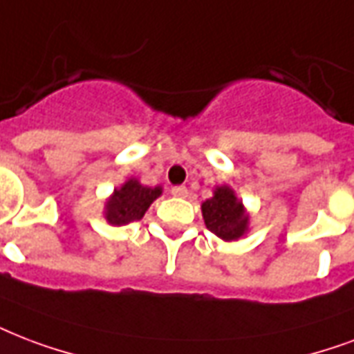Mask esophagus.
Instances as JSON below:
<instances>
[{
  "mask_svg": "<svg viewBox=\"0 0 354 354\" xmlns=\"http://www.w3.org/2000/svg\"><path fill=\"white\" fill-rule=\"evenodd\" d=\"M171 193L174 196H180V198H183V196H187V187H185V185H174V187L171 189Z\"/></svg>",
  "mask_w": 354,
  "mask_h": 354,
  "instance_id": "34e87169",
  "label": "esophagus"
}]
</instances>
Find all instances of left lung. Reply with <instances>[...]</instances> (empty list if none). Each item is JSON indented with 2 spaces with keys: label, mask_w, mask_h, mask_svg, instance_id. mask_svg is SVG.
<instances>
[{
  "label": "left lung",
  "mask_w": 354,
  "mask_h": 354,
  "mask_svg": "<svg viewBox=\"0 0 354 354\" xmlns=\"http://www.w3.org/2000/svg\"><path fill=\"white\" fill-rule=\"evenodd\" d=\"M202 215L207 230L232 241L247 230V215L243 204L236 198L230 187H217L215 195L202 204Z\"/></svg>",
  "instance_id": "obj_1"
}]
</instances>
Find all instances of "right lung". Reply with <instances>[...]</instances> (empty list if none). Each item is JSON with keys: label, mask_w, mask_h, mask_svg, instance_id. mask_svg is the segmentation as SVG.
<instances>
[{"label": "right lung", "mask_w": 354, "mask_h": 354, "mask_svg": "<svg viewBox=\"0 0 354 354\" xmlns=\"http://www.w3.org/2000/svg\"><path fill=\"white\" fill-rule=\"evenodd\" d=\"M161 187H147L137 180H128L120 189H115L111 201L107 202L105 217L111 225H126L142 219V215L158 196Z\"/></svg>", "instance_id": "obj_1"}]
</instances>
